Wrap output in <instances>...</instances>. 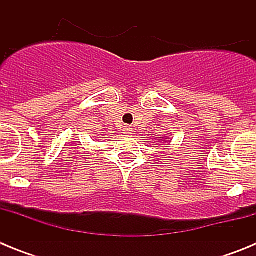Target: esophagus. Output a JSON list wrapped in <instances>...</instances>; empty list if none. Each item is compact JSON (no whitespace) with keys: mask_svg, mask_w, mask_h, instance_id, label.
I'll return each mask as SVG.
<instances>
[{"mask_svg":"<svg viewBox=\"0 0 256 256\" xmlns=\"http://www.w3.org/2000/svg\"><path fill=\"white\" fill-rule=\"evenodd\" d=\"M132 126H124V130H123V133L124 134H126V136H130L132 134Z\"/></svg>","mask_w":256,"mask_h":256,"instance_id":"1","label":"esophagus"}]
</instances>
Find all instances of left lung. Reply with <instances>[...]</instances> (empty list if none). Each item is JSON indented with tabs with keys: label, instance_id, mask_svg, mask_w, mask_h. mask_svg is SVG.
<instances>
[{
	"label": "left lung",
	"instance_id": "obj_1",
	"mask_svg": "<svg viewBox=\"0 0 256 256\" xmlns=\"http://www.w3.org/2000/svg\"><path fill=\"white\" fill-rule=\"evenodd\" d=\"M164 142H169L168 138H164Z\"/></svg>",
	"mask_w": 256,
	"mask_h": 256
}]
</instances>
